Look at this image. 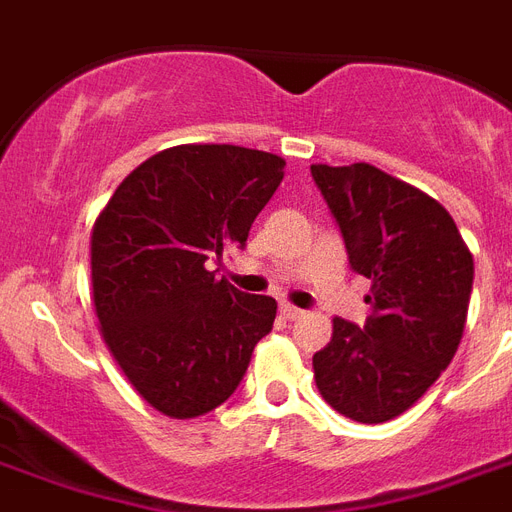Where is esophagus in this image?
<instances>
[{
    "instance_id": "1",
    "label": "esophagus",
    "mask_w": 512,
    "mask_h": 512,
    "mask_svg": "<svg viewBox=\"0 0 512 512\" xmlns=\"http://www.w3.org/2000/svg\"><path fill=\"white\" fill-rule=\"evenodd\" d=\"M279 311L284 313V319H289V321H297L305 316V311H300V308H295V305H289V303H281Z\"/></svg>"
}]
</instances>
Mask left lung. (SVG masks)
<instances>
[{
  "label": "left lung",
  "mask_w": 512,
  "mask_h": 512,
  "mask_svg": "<svg viewBox=\"0 0 512 512\" xmlns=\"http://www.w3.org/2000/svg\"><path fill=\"white\" fill-rule=\"evenodd\" d=\"M311 175L350 268L372 281L364 327L335 319L332 340L313 356L316 385L350 420L388 422L452 364L468 319L473 255L436 199L372 164H313Z\"/></svg>",
  "instance_id": "left-lung-1"
}]
</instances>
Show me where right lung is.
<instances>
[{"instance_id": "1", "label": "right lung", "mask_w": 512, "mask_h": 512, "mask_svg": "<svg viewBox=\"0 0 512 512\" xmlns=\"http://www.w3.org/2000/svg\"><path fill=\"white\" fill-rule=\"evenodd\" d=\"M287 162L241 146L151 156L92 228V297L116 364L159 412L188 420L231 398L276 300L247 295L209 265L247 247Z\"/></svg>"}]
</instances>
